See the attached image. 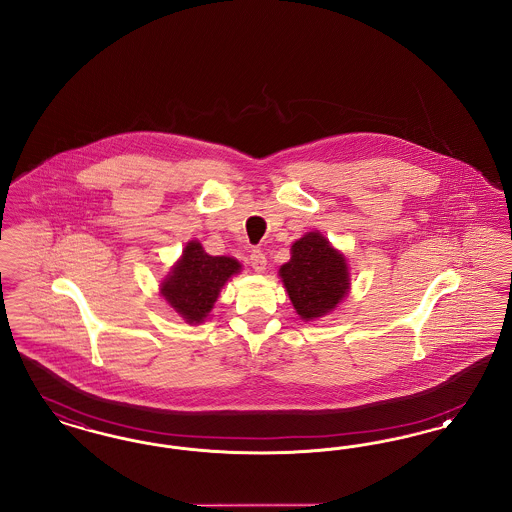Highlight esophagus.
I'll list each match as a JSON object with an SVG mask.
<instances>
[{
  "label": "esophagus",
  "instance_id": "esophagus-1",
  "mask_svg": "<svg viewBox=\"0 0 512 512\" xmlns=\"http://www.w3.org/2000/svg\"><path fill=\"white\" fill-rule=\"evenodd\" d=\"M249 263H251V267H253L255 272H265L267 257H265V253L261 249H253L251 257H249Z\"/></svg>",
  "mask_w": 512,
  "mask_h": 512
}]
</instances>
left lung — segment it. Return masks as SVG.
Segmentation results:
<instances>
[{
    "label": "left lung",
    "mask_w": 512,
    "mask_h": 512,
    "mask_svg": "<svg viewBox=\"0 0 512 512\" xmlns=\"http://www.w3.org/2000/svg\"><path fill=\"white\" fill-rule=\"evenodd\" d=\"M280 278L303 320L328 315L349 292L345 257L320 232H307L292 245V259L280 267Z\"/></svg>",
    "instance_id": "left-lung-1"
}]
</instances>
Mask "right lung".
<instances>
[{
  "label": "right lung",
  "instance_id": "add662e5",
  "mask_svg": "<svg viewBox=\"0 0 512 512\" xmlns=\"http://www.w3.org/2000/svg\"><path fill=\"white\" fill-rule=\"evenodd\" d=\"M242 265L232 257H213L197 240L188 242L180 261L161 284V293L188 324H199L219 297L220 288Z\"/></svg>",
  "mask_w": 512,
  "mask_h": 512
}]
</instances>
